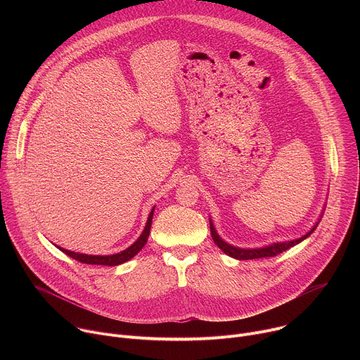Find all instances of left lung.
<instances>
[{
    "mask_svg": "<svg viewBox=\"0 0 360 360\" xmlns=\"http://www.w3.org/2000/svg\"><path fill=\"white\" fill-rule=\"evenodd\" d=\"M323 214V212H322ZM322 218V215H321ZM321 218L318 219V222L312 226V229L309 232H306L303 236L300 238H296V239H292V240H285V242H274V243H269L266 246H262V248H239V246H233L228 242H225L217 232L215 226H214V222L212 219L210 218V225H211V235H212V239L214 242L217 243V246L224 252L226 253L228 256H231V258H235L238 261H248V259H259V258H269V256H276L278 253H282L285 250H288L289 248H293L295 245L300 243L302 240H304L307 236H311L314 233V231L316 229V226L319 225L321 222Z\"/></svg>",
    "mask_w": 360,
    "mask_h": 360,
    "instance_id": "1",
    "label": "left lung"
}]
</instances>
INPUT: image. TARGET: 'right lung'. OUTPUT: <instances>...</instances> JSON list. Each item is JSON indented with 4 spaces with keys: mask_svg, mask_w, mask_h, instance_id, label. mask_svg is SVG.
Segmentation results:
<instances>
[{
    "mask_svg": "<svg viewBox=\"0 0 360 360\" xmlns=\"http://www.w3.org/2000/svg\"><path fill=\"white\" fill-rule=\"evenodd\" d=\"M153 211H155V207H153L148 215L145 228L142 231V233L139 235V238L127 249L114 253V255H86V253H79V252H72L68 249H64L61 246H57L61 252H64L65 255L71 256L72 259L86 264V265H107V266H117L121 264H125L127 261L132 259L134 256L145 246L148 236H149V231H150V224H152V217H153Z\"/></svg>",
    "mask_w": 360,
    "mask_h": 360,
    "instance_id": "right-lung-1",
    "label": "right lung"
}]
</instances>
